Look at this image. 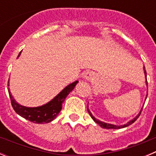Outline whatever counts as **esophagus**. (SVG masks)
Returning <instances> with one entry per match:
<instances>
[{
  "label": "esophagus",
  "instance_id": "1",
  "mask_svg": "<svg viewBox=\"0 0 156 156\" xmlns=\"http://www.w3.org/2000/svg\"><path fill=\"white\" fill-rule=\"evenodd\" d=\"M95 75L93 72H87L84 75V78L87 80H92L94 78Z\"/></svg>",
  "mask_w": 156,
  "mask_h": 156
}]
</instances>
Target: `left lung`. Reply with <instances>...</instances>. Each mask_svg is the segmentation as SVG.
<instances>
[{
  "instance_id": "left-lung-1",
  "label": "left lung",
  "mask_w": 156,
  "mask_h": 156,
  "mask_svg": "<svg viewBox=\"0 0 156 156\" xmlns=\"http://www.w3.org/2000/svg\"><path fill=\"white\" fill-rule=\"evenodd\" d=\"M144 73H145V77H147V76H146V75H147V73H146L145 68H144ZM146 83H147V85H148V82H147V81H146ZM147 96H148V94H147ZM141 111H142V110H140V113H139L138 115H137V116L135 117L134 119H132V120H130V121H129V122H128L127 123H126V124L122 125V126H115V125L108 124V123H105V122H101V121H99L98 119H95L93 115H92V114L90 112V111H89V109H88V106H87V112H89V114H90V117H91L92 119H93V120L95 122H97L99 126H101V127L104 128V129H120V128L126 127V126H129V125H131L132 123H133V122H134L135 121H136L137 119H138V117L140 116V113H141Z\"/></svg>"
}]
</instances>
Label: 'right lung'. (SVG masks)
Listing matches in <instances>:
<instances>
[{"label":"right lung","instance_id":"obj_1","mask_svg":"<svg viewBox=\"0 0 156 156\" xmlns=\"http://www.w3.org/2000/svg\"><path fill=\"white\" fill-rule=\"evenodd\" d=\"M20 54L21 52L19 54V56L20 55ZM77 83L78 81L72 83L71 84L63 89L55 98L51 101L50 102L41 107H37V108H28V107H25V106L18 104L11 94L9 88H8V90L9 96H10L12 108L16 111V113L34 123H48L57 117L58 114L60 112L62 108V103L64 102L66 96L73 90ZM8 86L9 84L8 83Z\"/></svg>","mask_w":156,"mask_h":156}]
</instances>
